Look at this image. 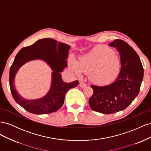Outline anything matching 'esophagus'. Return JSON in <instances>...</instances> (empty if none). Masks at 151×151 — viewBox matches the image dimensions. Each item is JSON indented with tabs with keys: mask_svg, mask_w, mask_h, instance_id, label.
<instances>
[{
	"mask_svg": "<svg viewBox=\"0 0 151 151\" xmlns=\"http://www.w3.org/2000/svg\"><path fill=\"white\" fill-rule=\"evenodd\" d=\"M86 86H87V85H86V83H83V82H80L79 86L81 87V88H85V87H86Z\"/></svg>",
	"mask_w": 151,
	"mask_h": 151,
	"instance_id": "obj_1",
	"label": "esophagus"
}]
</instances>
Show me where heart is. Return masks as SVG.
I'll list each match as a JSON object with an SVG mask.
<instances>
[{"instance_id": "1", "label": "heart", "mask_w": 151, "mask_h": 151, "mask_svg": "<svg viewBox=\"0 0 151 151\" xmlns=\"http://www.w3.org/2000/svg\"><path fill=\"white\" fill-rule=\"evenodd\" d=\"M70 67L78 76H81L83 72H89L91 81L104 85L112 82L119 74L121 61L113 49L100 45L82 55L79 63L72 60Z\"/></svg>"}]
</instances>
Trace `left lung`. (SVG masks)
Segmentation results:
<instances>
[{
  "label": "left lung",
  "mask_w": 151,
  "mask_h": 151,
  "mask_svg": "<svg viewBox=\"0 0 151 151\" xmlns=\"http://www.w3.org/2000/svg\"><path fill=\"white\" fill-rule=\"evenodd\" d=\"M119 52L121 69L116 80L103 86H91L93 94L89 99L93 110L112 114L127 108L138 95L144 68L138 54L124 41L117 39L109 44Z\"/></svg>",
  "instance_id": "8db88e82"
}]
</instances>
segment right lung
Returning <instances> with one entry per match:
<instances>
[{"instance_id":"right-lung-1","label":"right lung","mask_w":151,"mask_h":151,"mask_svg":"<svg viewBox=\"0 0 151 151\" xmlns=\"http://www.w3.org/2000/svg\"><path fill=\"white\" fill-rule=\"evenodd\" d=\"M70 47L58 43L52 38L41 39L31 46L24 47L17 53L9 72V85L12 96L17 103L28 111L42 115L57 111L64 102L65 94L79 84L78 81L66 83L62 80L61 72L67 67ZM42 60L51 68L52 83L49 92L42 99L27 100L20 96L15 88V76L20 67L31 60Z\"/></svg>"}]
</instances>
